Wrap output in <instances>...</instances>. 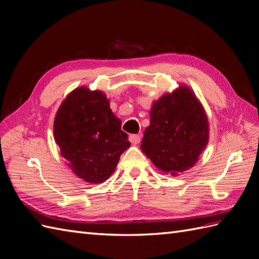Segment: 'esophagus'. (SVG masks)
<instances>
[{
	"instance_id": "esophagus-1",
	"label": "esophagus",
	"mask_w": 259,
	"mask_h": 259,
	"mask_svg": "<svg viewBox=\"0 0 259 259\" xmlns=\"http://www.w3.org/2000/svg\"><path fill=\"white\" fill-rule=\"evenodd\" d=\"M129 140H130V142H133V144L137 145V144H139V142L141 141V137L139 135H130L129 136Z\"/></svg>"
}]
</instances>
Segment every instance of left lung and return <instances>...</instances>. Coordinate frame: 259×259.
<instances>
[{
  "instance_id": "8db88e82",
  "label": "left lung",
  "mask_w": 259,
  "mask_h": 259,
  "mask_svg": "<svg viewBox=\"0 0 259 259\" xmlns=\"http://www.w3.org/2000/svg\"><path fill=\"white\" fill-rule=\"evenodd\" d=\"M141 150L163 172L177 175L197 162L208 142V120L187 87L153 103Z\"/></svg>"
}]
</instances>
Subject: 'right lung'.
I'll use <instances>...</instances> for the list:
<instances>
[{"label": "right lung", "instance_id": "right-lung-1", "mask_svg": "<svg viewBox=\"0 0 259 259\" xmlns=\"http://www.w3.org/2000/svg\"><path fill=\"white\" fill-rule=\"evenodd\" d=\"M53 130L70 168L91 184L108 179L130 146L106 96L87 88H78L67 97L57 112Z\"/></svg>", "mask_w": 259, "mask_h": 259}]
</instances>
